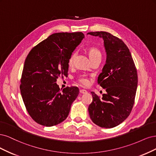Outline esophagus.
I'll use <instances>...</instances> for the list:
<instances>
[{"mask_svg": "<svg viewBox=\"0 0 156 156\" xmlns=\"http://www.w3.org/2000/svg\"><path fill=\"white\" fill-rule=\"evenodd\" d=\"M80 93L81 94H86L87 93V91H86V90L85 89H80Z\"/></svg>", "mask_w": 156, "mask_h": 156, "instance_id": "esophagus-1", "label": "esophagus"}]
</instances>
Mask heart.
Returning a JSON list of instances; mask_svg holds the SVG:
<instances>
[{
	"mask_svg": "<svg viewBox=\"0 0 156 156\" xmlns=\"http://www.w3.org/2000/svg\"><path fill=\"white\" fill-rule=\"evenodd\" d=\"M88 54H89V56L90 59H92L94 56H96L97 55L100 54V52L97 48H94V47H91L88 49ZM74 56H75V53H73V54H72L71 57H70V58L69 59V65H70V66H71V65L73 64ZM78 82L83 85H87L89 83L87 78L85 77V76H84V75H82V76H80L78 78Z\"/></svg>",
	"mask_w": 156,
	"mask_h": 156,
	"instance_id": "obj_1",
	"label": "heart"
}]
</instances>
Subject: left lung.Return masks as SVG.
Instances as JSON below:
<instances>
[{
    "mask_svg": "<svg viewBox=\"0 0 156 156\" xmlns=\"http://www.w3.org/2000/svg\"><path fill=\"white\" fill-rule=\"evenodd\" d=\"M104 40L106 61L98 83L106 93L100 98L94 92L88 111L98 126L112 128L126 119L131 112L137 87V73L131 53L121 39L106 32H89Z\"/></svg>",
    "mask_w": 156,
    "mask_h": 156,
    "instance_id": "obj_1",
    "label": "left lung"
}]
</instances>
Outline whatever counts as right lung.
<instances>
[{
	"label": "right lung",
	"instance_id": "1",
	"mask_svg": "<svg viewBox=\"0 0 156 156\" xmlns=\"http://www.w3.org/2000/svg\"><path fill=\"white\" fill-rule=\"evenodd\" d=\"M83 38L82 32L53 34L28 54L20 89L27 111L37 123L53 126L68 117L79 89L66 87L61 92L56 82L60 75H67L69 59Z\"/></svg>",
	"mask_w": 156,
	"mask_h": 156
}]
</instances>
